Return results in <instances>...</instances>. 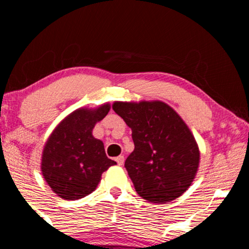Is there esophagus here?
Returning <instances> with one entry per match:
<instances>
[{
  "mask_svg": "<svg viewBox=\"0 0 249 249\" xmlns=\"http://www.w3.org/2000/svg\"><path fill=\"white\" fill-rule=\"evenodd\" d=\"M116 161H117V164L121 165V166H122V165L124 164V161H125L124 156H118V157H117V158H116Z\"/></svg>",
  "mask_w": 249,
  "mask_h": 249,
  "instance_id": "1",
  "label": "esophagus"
}]
</instances>
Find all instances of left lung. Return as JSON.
Listing matches in <instances>:
<instances>
[{
  "label": "left lung",
  "mask_w": 249,
  "mask_h": 249,
  "mask_svg": "<svg viewBox=\"0 0 249 249\" xmlns=\"http://www.w3.org/2000/svg\"><path fill=\"white\" fill-rule=\"evenodd\" d=\"M113 111L132 130L133 152L125 168L137 193L154 204L177 199L192 184L199 166L190 128L162 102H116Z\"/></svg>",
  "instance_id": "left-lung-1"
}]
</instances>
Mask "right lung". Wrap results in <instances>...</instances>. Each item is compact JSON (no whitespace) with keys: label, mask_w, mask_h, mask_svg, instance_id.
Listing matches in <instances>:
<instances>
[{"label":"right lung","mask_w":249,"mask_h":249,"mask_svg":"<svg viewBox=\"0 0 249 249\" xmlns=\"http://www.w3.org/2000/svg\"><path fill=\"white\" fill-rule=\"evenodd\" d=\"M108 110V104H104L95 110L73 111L48 139L43 150L42 173L61 198L77 200L93 192L102 173L116 165L105 154L103 142L92 136L95 124Z\"/></svg>","instance_id":"1"}]
</instances>
